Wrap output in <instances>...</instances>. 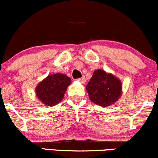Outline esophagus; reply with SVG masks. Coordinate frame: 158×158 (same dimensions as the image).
<instances>
[{
  "instance_id": "1",
  "label": "esophagus",
  "mask_w": 158,
  "mask_h": 158,
  "mask_svg": "<svg viewBox=\"0 0 158 158\" xmlns=\"http://www.w3.org/2000/svg\"><path fill=\"white\" fill-rule=\"evenodd\" d=\"M78 81L81 82V83H86V78H85V77H81V78L78 79Z\"/></svg>"
}]
</instances>
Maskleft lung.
I'll use <instances>...</instances> for the list:
<instances>
[{
	"mask_svg": "<svg viewBox=\"0 0 158 158\" xmlns=\"http://www.w3.org/2000/svg\"><path fill=\"white\" fill-rule=\"evenodd\" d=\"M90 101L103 107L109 106L119 99L122 84L118 77L101 69L95 70L86 86Z\"/></svg>",
	"mask_w": 158,
	"mask_h": 158,
	"instance_id": "1",
	"label": "left lung"
}]
</instances>
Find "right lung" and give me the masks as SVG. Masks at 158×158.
Instances as JSON below:
<instances>
[{
  "instance_id": "obj_1",
  "label": "right lung",
  "mask_w": 158,
  "mask_h": 158,
  "mask_svg": "<svg viewBox=\"0 0 158 158\" xmlns=\"http://www.w3.org/2000/svg\"><path fill=\"white\" fill-rule=\"evenodd\" d=\"M70 84L71 79L68 76L60 73L53 74L39 83L35 89V93L43 104L52 106L62 101Z\"/></svg>"
}]
</instances>
